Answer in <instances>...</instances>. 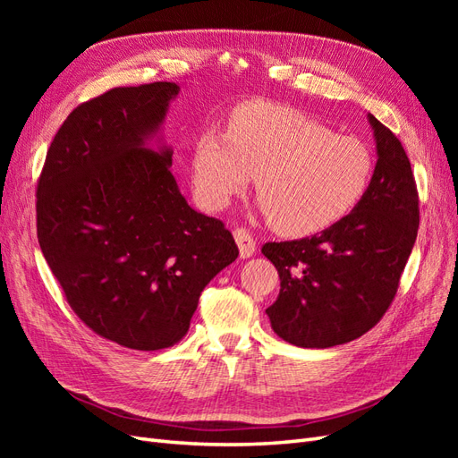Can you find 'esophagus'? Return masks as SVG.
<instances>
[{
  "label": "esophagus",
  "mask_w": 458,
  "mask_h": 458,
  "mask_svg": "<svg viewBox=\"0 0 458 458\" xmlns=\"http://www.w3.org/2000/svg\"><path fill=\"white\" fill-rule=\"evenodd\" d=\"M233 237L234 241H237L239 244V252H241V258H250L254 256L256 252V241L250 233H248L246 229L242 227H237L233 231Z\"/></svg>",
  "instance_id": "obj_1"
}]
</instances>
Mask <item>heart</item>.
<instances>
[{
  "instance_id": "1",
  "label": "heart",
  "mask_w": 458,
  "mask_h": 458,
  "mask_svg": "<svg viewBox=\"0 0 458 458\" xmlns=\"http://www.w3.org/2000/svg\"><path fill=\"white\" fill-rule=\"evenodd\" d=\"M374 155L353 135H338L296 108L248 103L229 130H202L191 148L199 200L224 210L256 177L261 210L284 237H306L348 217L367 195Z\"/></svg>"
}]
</instances>
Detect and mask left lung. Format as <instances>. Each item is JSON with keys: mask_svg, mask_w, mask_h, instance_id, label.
<instances>
[{"mask_svg": "<svg viewBox=\"0 0 458 458\" xmlns=\"http://www.w3.org/2000/svg\"><path fill=\"white\" fill-rule=\"evenodd\" d=\"M367 118L378 160L365 199L311 239L261 248L281 279L266 313L276 335L298 348H332L377 325L417 241L419 192L407 152L377 118Z\"/></svg>", "mask_w": 458, "mask_h": 458, "instance_id": "8db88e82", "label": "left lung"}]
</instances>
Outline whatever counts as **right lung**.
Wrapping results in <instances>:
<instances>
[{
	"label": "right lung",
	"instance_id": "right-lung-1",
	"mask_svg": "<svg viewBox=\"0 0 458 458\" xmlns=\"http://www.w3.org/2000/svg\"><path fill=\"white\" fill-rule=\"evenodd\" d=\"M177 95L174 81H155L76 106L36 195L38 242L66 301L97 335L141 352L182 340L204 286L239 256L170 172L162 126Z\"/></svg>",
	"mask_w": 458,
	"mask_h": 458
}]
</instances>
